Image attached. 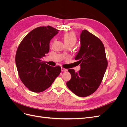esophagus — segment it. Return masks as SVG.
<instances>
[{
	"mask_svg": "<svg viewBox=\"0 0 127 127\" xmlns=\"http://www.w3.org/2000/svg\"><path fill=\"white\" fill-rule=\"evenodd\" d=\"M61 70H62L63 71H67V69L66 68H61Z\"/></svg>",
	"mask_w": 127,
	"mask_h": 127,
	"instance_id": "34e87169",
	"label": "esophagus"
}]
</instances>
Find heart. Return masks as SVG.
Here are the masks:
<instances>
[{"label": "heart", "instance_id": "1", "mask_svg": "<svg viewBox=\"0 0 127 127\" xmlns=\"http://www.w3.org/2000/svg\"><path fill=\"white\" fill-rule=\"evenodd\" d=\"M64 40L66 45H74L77 42V37L75 34L72 32H69L65 34L64 35Z\"/></svg>", "mask_w": 127, "mask_h": 127}]
</instances>
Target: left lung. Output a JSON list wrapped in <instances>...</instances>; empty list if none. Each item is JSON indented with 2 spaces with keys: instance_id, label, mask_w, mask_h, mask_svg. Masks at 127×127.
<instances>
[{
  "instance_id": "8db88e82",
  "label": "left lung",
  "mask_w": 127,
  "mask_h": 127,
  "mask_svg": "<svg viewBox=\"0 0 127 127\" xmlns=\"http://www.w3.org/2000/svg\"><path fill=\"white\" fill-rule=\"evenodd\" d=\"M81 45L75 59L78 60L80 69L76 72L68 71L71 79L66 85L71 92L80 97L93 94L100 85L107 66L104 46L93 34L83 30L80 36Z\"/></svg>"
}]
</instances>
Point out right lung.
Returning <instances> with one entry per match:
<instances>
[{
    "label": "right lung",
    "instance_id": "1",
    "mask_svg": "<svg viewBox=\"0 0 127 127\" xmlns=\"http://www.w3.org/2000/svg\"><path fill=\"white\" fill-rule=\"evenodd\" d=\"M59 30L50 26L31 31L17 48L15 62L19 77L31 91L40 93L47 90L61 72L59 66L51 67L41 59L49 51L50 41Z\"/></svg>",
    "mask_w": 127,
    "mask_h": 127
}]
</instances>
